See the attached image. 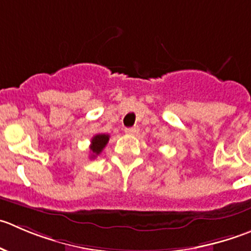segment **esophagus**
<instances>
[{
	"label": "esophagus",
	"instance_id": "esophagus-1",
	"mask_svg": "<svg viewBox=\"0 0 251 251\" xmlns=\"http://www.w3.org/2000/svg\"><path fill=\"white\" fill-rule=\"evenodd\" d=\"M124 132L127 133V134H130V135H135L139 133V128L138 127H132V128H126V130Z\"/></svg>",
	"mask_w": 251,
	"mask_h": 251
}]
</instances>
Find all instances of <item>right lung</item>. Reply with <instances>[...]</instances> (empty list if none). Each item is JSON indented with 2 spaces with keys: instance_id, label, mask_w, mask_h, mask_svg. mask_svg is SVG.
Segmentation results:
<instances>
[{
  "instance_id": "1",
  "label": "right lung",
  "mask_w": 251,
  "mask_h": 251,
  "mask_svg": "<svg viewBox=\"0 0 251 251\" xmlns=\"http://www.w3.org/2000/svg\"><path fill=\"white\" fill-rule=\"evenodd\" d=\"M109 140L108 134H96L91 139V145H90V149H91V157H96L97 155H100L102 152V150L104 149V147L107 145Z\"/></svg>"
}]
</instances>
